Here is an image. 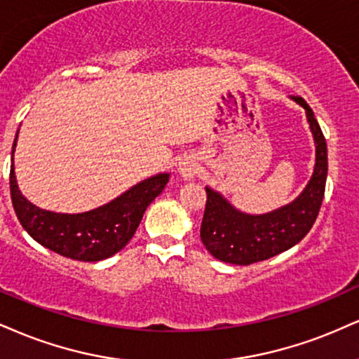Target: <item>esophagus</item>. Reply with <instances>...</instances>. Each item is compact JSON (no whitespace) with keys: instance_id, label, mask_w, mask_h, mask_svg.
<instances>
[{"instance_id":"34e87169","label":"esophagus","mask_w":359,"mask_h":359,"mask_svg":"<svg viewBox=\"0 0 359 359\" xmlns=\"http://www.w3.org/2000/svg\"><path fill=\"white\" fill-rule=\"evenodd\" d=\"M198 172V163L194 157H185L179 163V174L184 177V179L191 180L197 175Z\"/></svg>"}]
</instances>
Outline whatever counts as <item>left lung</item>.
<instances>
[{"instance_id": "obj_1", "label": "left lung", "mask_w": 359, "mask_h": 359, "mask_svg": "<svg viewBox=\"0 0 359 359\" xmlns=\"http://www.w3.org/2000/svg\"><path fill=\"white\" fill-rule=\"evenodd\" d=\"M304 107L316 144V165L304 192L289 205L269 214L239 212L219 192L205 187L207 202L201 226V239L215 259L229 264L249 266L291 249L308 234L316 221L325 197L327 147L316 116L304 98L294 97Z\"/></svg>"}]
</instances>
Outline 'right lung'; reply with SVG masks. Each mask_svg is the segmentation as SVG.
Here are the masks:
<instances>
[{
	"label": "right lung",
	"mask_w": 359,
	"mask_h": 359,
	"mask_svg": "<svg viewBox=\"0 0 359 359\" xmlns=\"http://www.w3.org/2000/svg\"><path fill=\"white\" fill-rule=\"evenodd\" d=\"M167 182L168 174H158L133 185L130 191L98 209L83 214H56L33 205L21 196L13 163L10 170L11 202L25 231L60 256L83 262L102 261L122 250L135 234L145 209L161 196Z\"/></svg>",
	"instance_id": "add662e5"
}]
</instances>
